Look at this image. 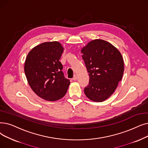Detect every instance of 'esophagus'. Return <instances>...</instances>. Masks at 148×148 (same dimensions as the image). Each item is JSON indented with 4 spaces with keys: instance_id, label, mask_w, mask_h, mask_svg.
Masks as SVG:
<instances>
[{
    "instance_id": "34e87169",
    "label": "esophagus",
    "mask_w": 148,
    "mask_h": 148,
    "mask_svg": "<svg viewBox=\"0 0 148 148\" xmlns=\"http://www.w3.org/2000/svg\"><path fill=\"white\" fill-rule=\"evenodd\" d=\"M77 79V75H74V77L73 78V80H76Z\"/></svg>"
}]
</instances>
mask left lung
Returning a JSON list of instances; mask_svg holds the SVG:
<instances>
[{"label": "left lung", "mask_w": 148, "mask_h": 148, "mask_svg": "<svg viewBox=\"0 0 148 148\" xmlns=\"http://www.w3.org/2000/svg\"><path fill=\"white\" fill-rule=\"evenodd\" d=\"M81 52L89 73V85L84 89L86 97L103 101L114 93L124 71L123 57L119 51L105 40L95 39Z\"/></svg>", "instance_id": "left-lung-1"}]
</instances>
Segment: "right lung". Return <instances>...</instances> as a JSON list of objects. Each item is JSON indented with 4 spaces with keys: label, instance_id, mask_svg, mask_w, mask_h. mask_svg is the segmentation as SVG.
I'll use <instances>...</instances> for the list:
<instances>
[{
    "label": "right lung",
    "instance_id": "obj_1",
    "mask_svg": "<svg viewBox=\"0 0 148 148\" xmlns=\"http://www.w3.org/2000/svg\"><path fill=\"white\" fill-rule=\"evenodd\" d=\"M63 48L58 42L41 43L31 50L25 62V73L33 91L48 101L62 98L70 81L64 76L59 61Z\"/></svg>",
    "mask_w": 148,
    "mask_h": 148
}]
</instances>
